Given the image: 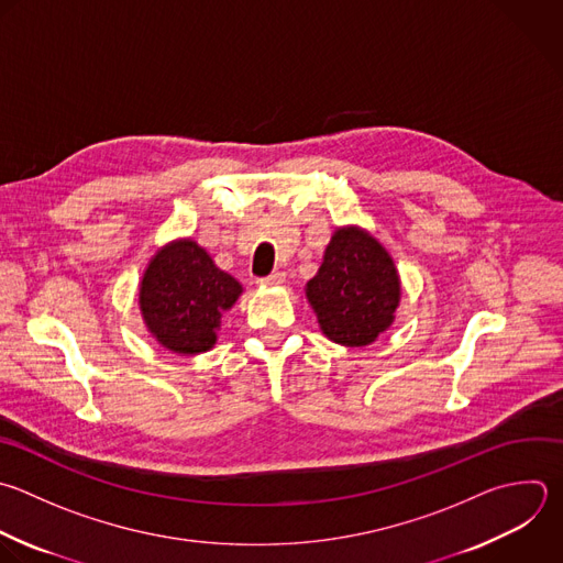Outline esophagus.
<instances>
[{
    "label": "esophagus",
    "mask_w": 563,
    "mask_h": 563,
    "mask_svg": "<svg viewBox=\"0 0 563 563\" xmlns=\"http://www.w3.org/2000/svg\"><path fill=\"white\" fill-rule=\"evenodd\" d=\"M284 282H286V275L279 273V271H275V273H271L268 277H262V279H260L262 286H282Z\"/></svg>",
    "instance_id": "esophagus-1"
}]
</instances>
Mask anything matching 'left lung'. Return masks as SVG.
I'll list each match as a JSON object with an SVG mask.
<instances>
[{
	"instance_id": "left-lung-1",
	"label": "left lung",
	"mask_w": 563,
	"mask_h": 563,
	"mask_svg": "<svg viewBox=\"0 0 563 563\" xmlns=\"http://www.w3.org/2000/svg\"><path fill=\"white\" fill-rule=\"evenodd\" d=\"M306 299L319 330L345 347L372 345L389 330L400 306V275L389 251L365 229L339 227Z\"/></svg>"
}]
</instances>
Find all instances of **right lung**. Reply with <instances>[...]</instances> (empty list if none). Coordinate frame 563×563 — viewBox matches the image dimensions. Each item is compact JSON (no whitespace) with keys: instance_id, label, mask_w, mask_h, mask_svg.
<instances>
[{"instance_id":"1","label":"right lung","mask_w":563,"mask_h":563,"mask_svg":"<svg viewBox=\"0 0 563 563\" xmlns=\"http://www.w3.org/2000/svg\"><path fill=\"white\" fill-rule=\"evenodd\" d=\"M244 292L191 238L172 240L150 260L139 284L147 332L169 352L194 356L218 343L222 314Z\"/></svg>"}]
</instances>
